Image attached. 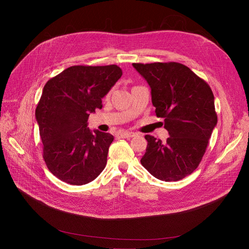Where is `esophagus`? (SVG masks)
Listing matches in <instances>:
<instances>
[{
	"instance_id": "1",
	"label": "esophagus",
	"mask_w": 249,
	"mask_h": 249,
	"mask_svg": "<svg viewBox=\"0 0 249 249\" xmlns=\"http://www.w3.org/2000/svg\"><path fill=\"white\" fill-rule=\"evenodd\" d=\"M120 135H121V137H124V138H130V137H133V136H135V133H134V132L124 131V132H122Z\"/></svg>"
}]
</instances>
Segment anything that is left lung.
I'll use <instances>...</instances> for the list:
<instances>
[{
  "instance_id": "8db88e82",
  "label": "left lung",
  "mask_w": 249,
  "mask_h": 249,
  "mask_svg": "<svg viewBox=\"0 0 249 249\" xmlns=\"http://www.w3.org/2000/svg\"><path fill=\"white\" fill-rule=\"evenodd\" d=\"M151 88L155 114L169 137L151 135L140 162L156 178L177 181L197 168L217 124L213 91L203 78L178 62L133 63Z\"/></svg>"
}]
</instances>
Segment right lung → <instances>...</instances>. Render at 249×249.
I'll list each match as a JSON object with an SVG mask.
<instances>
[{
  "label": "right lung",
  "mask_w": 249,
  "mask_h": 249,
  "mask_svg": "<svg viewBox=\"0 0 249 249\" xmlns=\"http://www.w3.org/2000/svg\"><path fill=\"white\" fill-rule=\"evenodd\" d=\"M122 75L116 64L73 65L45 84L35 116L43 159L52 175L71 185L94 180L106 166L110 133L91 131L90 113L102 109V98Z\"/></svg>",
  "instance_id": "right-lung-1"
}]
</instances>
